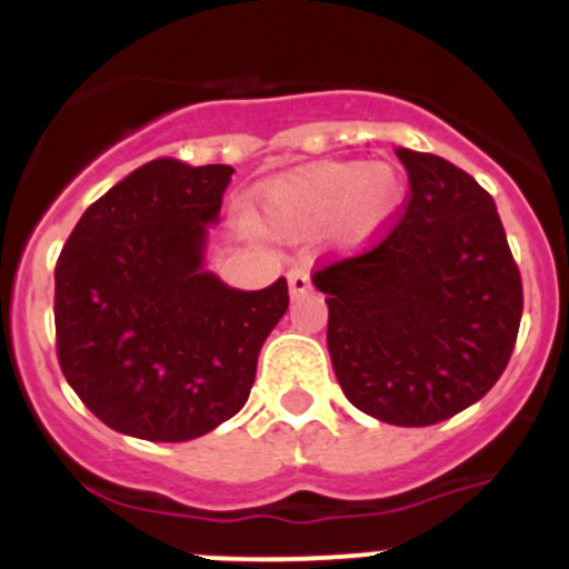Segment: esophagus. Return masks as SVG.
<instances>
[{
  "instance_id": "obj_1",
  "label": "esophagus",
  "mask_w": 569,
  "mask_h": 569,
  "mask_svg": "<svg viewBox=\"0 0 569 569\" xmlns=\"http://www.w3.org/2000/svg\"><path fill=\"white\" fill-rule=\"evenodd\" d=\"M288 284H290V296L293 299H299V296H305L310 290V276L308 270H301V268H293L288 273Z\"/></svg>"
}]
</instances>
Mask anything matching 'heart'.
I'll use <instances>...</instances> for the list:
<instances>
[{
  "label": "heart",
  "mask_w": 569,
  "mask_h": 569,
  "mask_svg": "<svg viewBox=\"0 0 569 569\" xmlns=\"http://www.w3.org/2000/svg\"><path fill=\"white\" fill-rule=\"evenodd\" d=\"M401 202V179L385 162H321L276 176L259 193L256 224L281 241L328 230L341 248H359L385 228Z\"/></svg>",
  "instance_id": "heart-1"
}]
</instances>
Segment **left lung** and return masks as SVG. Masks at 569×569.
<instances>
[{
  "label": "left lung",
  "instance_id": "obj_1",
  "mask_svg": "<svg viewBox=\"0 0 569 569\" xmlns=\"http://www.w3.org/2000/svg\"><path fill=\"white\" fill-rule=\"evenodd\" d=\"M401 222L367 253L313 276L328 296V350L361 413L439 425L490 390L521 321V276L492 196L433 153L399 148Z\"/></svg>",
  "mask_w": 569,
  "mask_h": 569
}]
</instances>
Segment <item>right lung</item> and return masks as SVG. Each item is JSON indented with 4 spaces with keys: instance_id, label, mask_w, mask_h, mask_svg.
Wrapping results in <instances>:
<instances>
[{
    "instance_id": "right-lung-1",
    "label": "right lung",
    "mask_w": 569,
    "mask_h": 569,
    "mask_svg": "<svg viewBox=\"0 0 569 569\" xmlns=\"http://www.w3.org/2000/svg\"><path fill=\"white\" fill-rule=\"evenodd\" d=\"M230 164L153 159L90 204L57 261V353L116 433L190 441L233 419L288 313V281L236 290L204 268Z\"/></svg>"
}]
</instances>
